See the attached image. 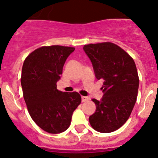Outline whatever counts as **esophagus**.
Instances as JSON below:
<instances>
[{"label": "esophagus", "mask_w": 158, "mask_h": 158, "mask_svg": "<svg viewBox=\"0 0 158 158\" xmlns=\"http://www.w3.org/2000/svg\"><path fill=\"white\" fill-rule=\"evenodd\" d=\"M89 99V97L87 96H82V102H86Z\"/></svg>", "instance_id": "esophagus-1"}]
</instances>
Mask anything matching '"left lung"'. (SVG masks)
Segmentation results:
<instances>
[{
    "mask_svg": "<svg viewBox=\"0 0 158 158\" xmlns=\"http://www.w3.org/2000/svg\"><path fill=\"white\" fill-rule=\"evenodd\" d=\"M92 61L97 79H103V97L93 98L96 110L89 117L92 128L109 133L120 128L130 117L138 96L139 78L133 58L110 42L83 47Z\"/></svg>",
    "mask_w": 158,
    "mask_h": 158,
    "instance_id": "8db88e82",
    "label": "left lung"
}]
</instances>
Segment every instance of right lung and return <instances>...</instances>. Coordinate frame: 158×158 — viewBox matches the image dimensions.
I'll return each instance as SVG.
<instances>
[{
  "label": "right lung",
  "mask_w": 158,
  "mask_h": 158,
  "mask_svg": "<svg viewBox=\"0 0 158 158\" xmlns=\"http://www.w3.org/2000/svg\"><path fill=\"white\" fill-rule=\"evenodd\" d=\"M74 50L71 47L44 46L23 62L20 82L28 112L48 133H61L69 128L73 111L82 101L78 92H61L56 85L65 62Z\"/></svg>",
  "instance_id": "obj_1"
}]
</instances>
